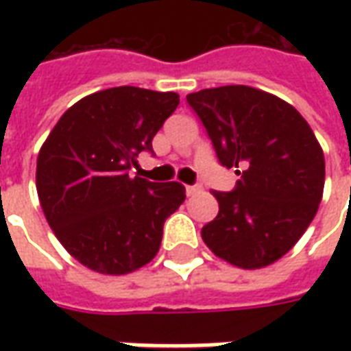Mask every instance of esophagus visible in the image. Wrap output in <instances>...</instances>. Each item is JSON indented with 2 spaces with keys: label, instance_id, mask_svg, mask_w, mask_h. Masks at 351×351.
<instances>
[{
  "label": "esophagus",
  "instance_id": "1",
  "mask_svg": "<svg viewBox=\"0 0 351 351\" xmlns=\"http://www.w3.org/2000/svg\"><path fill=\"white\" fill-rule=\"evenodd\" d=\"M199 191H201V186H186V193L188 195H195Z\"/></svg>",
  "mask_w": 351,
  "mask_h": 351
}]
</instances>
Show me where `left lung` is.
I'll return each mask as SVG.
<instances>
[{
  "mask_svg": "<svg viewBox=\"0 0 351 351\" xmlns=\"http://www.w3.org/2000/svg\"><path fill=\"white\" fill-rule=\"evenodd\" d=\"M223 167H241L235 190L213 191L218 216L201 229L218 258L261 269L291 250L314 220L325 182L324 150L289 103L256 88L190 93Z\"/></svg>",
  "mask_w": 351,
  "mask_h": 351,
  "instance_id": "8db88e82",
  "label": "left lung"
}]
</instances>
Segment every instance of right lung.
Listing matches in <instances>:
<instances>
[{
	"label": "right lung",
	"instance_id": "obj_1",
	"mask_svg": "<svg viewBox=\"0 0 351 351\" xmlns=\"http://www.w3.org/2000/svg\"><path fill=\"white\" fill-rule=\"evenodd\" d=\"M178 93L101 90L58 120L37 158V193L64 248L101 274H128L160 250L163 223L186 199L178 182L130 176L178 107Z\"/></svg>",
	"mask_w": 351,
	"mask_h": 351
}]
</instances>
